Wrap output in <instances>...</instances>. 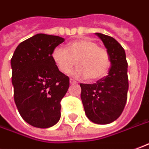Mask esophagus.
Returning <instances> with one entry per match:
<instances>
[{"mask_svg":"<svg viewBox=\"0 0 149 149\" xmlns=\"http://www.w3.org/2000/svg\"><path fill=\"white\" fill-rule=\"evenodd\" d=\"M70 84H75L76 82L74 80V79H70Z\"/></svg>","mask_w":149,"mask_h":149,"instance_id":"obj_1","label":"esophagus"}]
</instances>
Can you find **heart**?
I'll return each instance as SVG.
<instances>
[{
	"label": "heart",
	"mask_w": 149,
	"mask_h": 149,
	"mask_svg": "<svg viewBox=\"0 0 149 149\" xmlns=\"http://www.w3.org/2000/svg\"><path fill=\"white\" fill-rule=\"evenodd\" d=\"M52 59L58 70L65 74L76 63L78 67L71 72V75L77 79L87 78L90 82L104 78L111 65L107 51L88 38L70 42L66 49L56 47L52 52Z\"/></svg>",
	"instance_id": "1"
}]
</instances>
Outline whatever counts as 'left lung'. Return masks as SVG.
Wrapping results in <instances>:
<instances>
[{
    "label": "left lung",
    "instance_id": "obj_1",
    "mask_svg": "<svg viewBox=\"0 0 149 149\" xmlns=\"http://www.w3.org/2000/svg\"><path fill=\"white\" fill-rule=\"evenodd\" d=\"M109 55L111 67L107 76L93 84H80L81 100L91 122L104 125L115 121L123 111L127 99V61L122 45L111 36L95 33Z\"/></svg>",
    "mask_w": 149,
    "mask_h": 149
}]
</instances>
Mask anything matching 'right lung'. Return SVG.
<instances>
[{
    "label": "right lung",
    "mask_w": 149,
    "mask_h": 149,
    "mask_svg": "<svg viewBox=\"0 0 149 149\" xmlns=\"http://www.w3.org/2000/svg\"><path fill=\"white\" fill-rule=\"evenodd\" d=\"M65 39L36 34L20 43L11 58L16 106L23 120L49 128L61 118V100L68 91L69 77L58 70L52 52Z\"/></svg>",
    "instance_id": "obj_1"
}]
</instances>
